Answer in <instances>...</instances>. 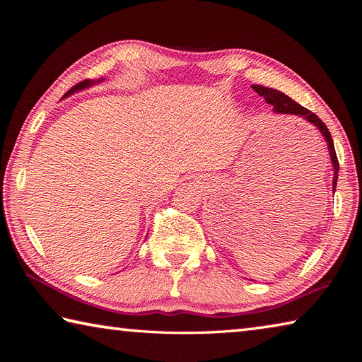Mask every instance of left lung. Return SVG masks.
I'll return each mask as SVG.
<instances>
[{
  "label": "left lung",
  "mask_w": 362,
  "mask_h": 362,
  "mask_svg": "<svg viewBox=\"0 0 362 362\" xmlns=\"http://www.w3.org/2000/svg\"><path fill=\"white\" fill-rule=\"evenodd\" d=\"M252 88L255 90L259 96H263L266 99L267 104L274 105V112L275 113L297 115V117L306 119L308 122H311L313 126H316L319 129V132L324 135V138H325V141L328 144L329 157H332V165H333V173H334V175H333V193H334V191H336V183H337V173H339V163H337V157H336V151H334L332 134H329V130L327 129V126L320 121V118L317 117V115H314L308 109H305V107L297 104L294 99H291L289 96L281 93V91L275 90V88H267V87H263V86H252Z\"/></svg>",
  "instance_id": "left-lung-1"
}]
</instances>
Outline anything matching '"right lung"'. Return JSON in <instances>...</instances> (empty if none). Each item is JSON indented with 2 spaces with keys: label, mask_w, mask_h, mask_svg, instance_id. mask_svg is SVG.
I'll return each mask as SVG.
<instances>
[{
  "label": "right lung",
  "mask_w": 362,
  "mask_h": 362,
  "mask_svg": "<svg viewBox=\"0 0 362 362\" xmlns=\"http://www.w3.org/2000/svg\"><path fill=\"white\" fill-rule=\"evenodd\" d=\"M99 82H103V79H98V81H90V79H87V81H83V82L78 83V86H74L70 91H68V93H66L65 96H70V95L76 93V91H81V90H83V88H88V87L95 86V83H99Z\"/></svg>",
  "instance_id": "obj_1"
}]
</instances>
